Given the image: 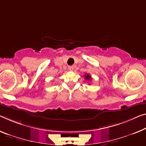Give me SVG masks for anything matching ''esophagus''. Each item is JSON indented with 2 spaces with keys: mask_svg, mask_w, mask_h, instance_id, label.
<instances>
[{
  "mask_svg": "<svg viewBox=\"0 0 146 146\" xmlns=\"http://www.w3.org/2000/svg\"><path fill=\"white\" fill-rule=\"evenodd\" d=\"M68 70L70 71H72L74 70V66H68Z\"/></svg>",
  "mask_w": 146,
  "mask_h": 146,
  "instance_id": "esophagus-1",
  "label": "esophagus"
}]
</instances>
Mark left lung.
I'll return each mask as SVG.
<instances>
[{
    "label": "left lung",
    "mask_w": 146,
    "mask_h": 146,
    "mask_svg": "<svg viewBox=\"0 0 146 146\" xmlns=\"http://www.w3.org/2000/svg\"><path fill=\"white\" fill-rule=\"evenodd\" d=\"M85 80L91 81V76L89 74H85Z\"/></svg>",
    "instance_id": "8db88e82"
}]
</instances>
